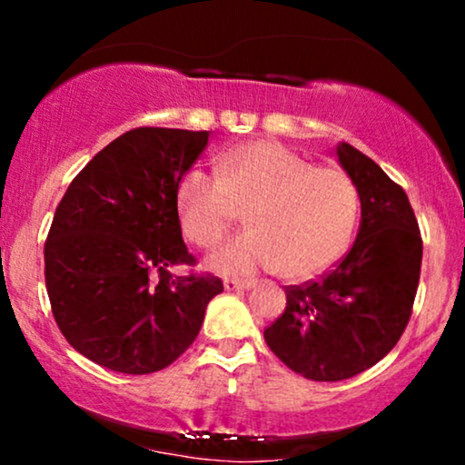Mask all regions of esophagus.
Masks as SVG:
<instances>
[{"label": "esophagus", "instance_id": "34e87169", "mask_svg": "<svg viewBox=\"0 0 465 465\" xmlns=\"http://www.w3.org/2000/svg\"><path fill=\"white\" fill-rule=\"evenodd\" d=\"M253 286L251 282H242V280H225V291H249Z\"/></svg>", "mask_w": 465, "mask_h": 465}]
</instances>
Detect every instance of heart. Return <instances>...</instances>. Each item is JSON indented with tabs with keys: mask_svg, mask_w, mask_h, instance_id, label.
Returning a JSON list of instances; mask_svg holds the SVG:
<instances>
[{
	"mask_svg": "<svg viewBox=\"0 0 465 465\" xmlns=\"http://www.w3.org/2000/svg\"><path fill=\"white\" fill-rule=\"evenodd\" d=\"M247 207V232L207 258L227 275L280 269L288 280H311L348 249L359 218V190L343 170L322 168L275 142L227 153L218 173L194 168L177 190V214L190 242L212 247Z\"/></svg>",
	"mask_w": 465,
	"mask_h": 465,
	"instance_id": "heart-1",
	"label": "heart"
}]
</instances>
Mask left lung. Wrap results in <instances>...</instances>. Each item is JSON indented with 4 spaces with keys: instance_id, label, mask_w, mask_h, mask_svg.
I'll return each mask as SVG.
<instances>
[{
    "instance_id": "1",
    "label": "left lung",
    "mask_w": 465,
    "mask_h": 465,
    "mask_svg": "<svg viewBox=\"0 0 465 465\" xmlns=\"http://www.w3.org/2000/svg\"><path fill=\"white\" fill-rule=\"evenodd\" d=\"M361 199L350 253L319 282L286 288V311L264 330L273 354L308 381L336 382L396 348L420 282L421 238L404 190L350 143L336 146Z\"/></svg>"
}]
</instances>
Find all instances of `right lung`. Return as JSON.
I'll return each instance as SVG.
<instances>
[{"label": "right lung", "mask_w": 465, "mask_h": 465, "mask_svg": "<svg viewBox=\"0 0 465 465\" xmlns=\"http://www.w3.org/2000/svg\"><path fill=\"white\" fill-rule=\"evenodd\" d=\"M210 131L142 126L104 146L56 207L45 286L63 336L111 371L153 373L199 334L223 282L174 275L190 264L177 214L183 174Z\"/></svg>", "instance_id": "1"}]
</instances>
